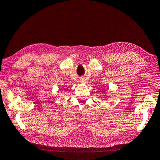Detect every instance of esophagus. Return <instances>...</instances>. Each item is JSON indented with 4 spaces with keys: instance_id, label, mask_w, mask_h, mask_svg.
<instances>
[{
    "instance_id": "34e87169",
    "label": "esophagus",
    "mask_w": 160,
    "mask_h": 160,
    "mask_svg": "<svg viewBox=\"0 0 160 160\" xmlns=\"http://www.w3.org/2000/svg\"><path fill=\"white\" fill-rule=\"evenodd\" d=\"M81 81H82V82H84V81H85V80H84V78H82V80H81Z\"/></svg>"
}]
</instances>
